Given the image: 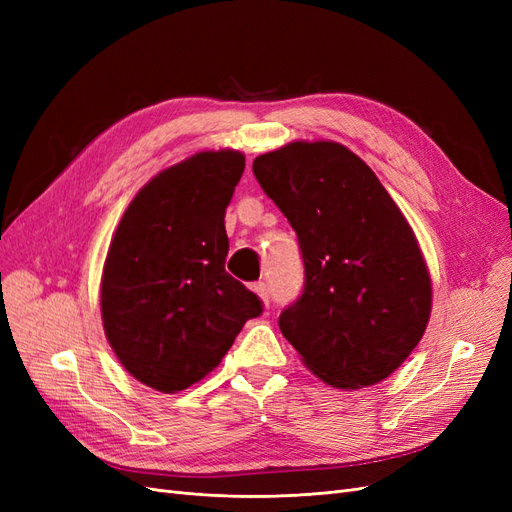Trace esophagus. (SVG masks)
I'll list each match as a JSON object with an SVG mask.
<instances>
[{
    "instance_id": "1",
    "label": "esophagus",
    "mask_w": 512,
    "mask_h": 512,
    "mask_svg": "<svg viewBox=\"0 0 512 512\" xmlns=\"http://www.w3.org/2000/svg\"><path fill=\"white\" fill-rule=\"evenodd\" d=\"M252 288H254V292L258 294V297L262 299V303H265V305H269V299H271V292H269V286H267L265 282H258V284H254Z\"/></svg>"
}]
</instances>
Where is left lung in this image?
<instances>
[{"label": "left lung", "mask_w": 512, "mask_h": 512, "mask_svg": "<svg viewBox=\"0 0 512 512\" xmlns=\"http://www.w3.org/2000/svg\"><path fill=\"white\" fill-rule=\"evenodd\" d=\"M299 237L301 297L280 329L307 369L363 389L404 363L431 314V280L414 232L359 156L333 141H294L252 164Z\"/></svg>", "instance_id": "left-lung-1"}]
</instances>
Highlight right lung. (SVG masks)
I'll list each match as a JSON object with an SVG mask.
<instances>
[{
	"label": "right lung",
	"instance_id": "add662e5",
	"mask_svg": "<svg viewBox=\"0 0 512 512\" xmlns=\"http://www.w3.org/2000/svg\"><path fill=\"white\" fill-rule=\"evenodd\" d=\"M243 153L200 151L134 196L108 247L100 307L108 344L130 374L177 393L220 365L262 301L224 269L226 207Z\"/></svg>",
	"mask_w": 512,
	"mask_h": 512
}]
</instances>
